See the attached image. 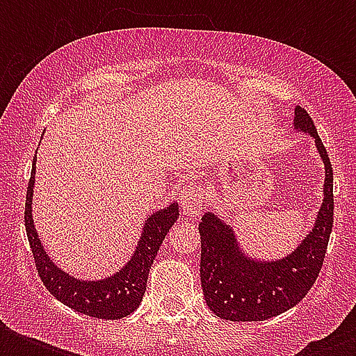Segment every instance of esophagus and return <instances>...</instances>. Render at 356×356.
<instances>
[{"instance_id":"esophagus-1","label":"esophagus","mask_w":356,"mask_h":356,"mask_svg":"<svg viewBox=\"0 0 356 356\" xmlns=\"http://www.w3.org/2000/svg\"><path fill=\"white\" fill-rule=\"evenodd\" d=\"M179 203L183 207V211L190 216H195L203 211V192L195 183H186L179 192Z\"/></svg>"}]
</instances>
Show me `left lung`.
<instances>
[{"label":"left lung","mask_w":356,"mask_h":356,"mask_svg":"<svg viewBox=\"0 0 356 356\" xmlns=\"http://www.w3.org/2000/svg\"><path fill=\"white\" fill-rule=\"evenodd\" d=\"M293 129L309 133L325 164L323 203L312 231L284 259L262 262L249 259L234 231L212 212L201 218V288L209 309L222 320L264 321L298 305L318 279L332 231V166L314 122L296 108Z\"/></svg>","instance_id":"8db88e82"}]
</instances>
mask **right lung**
<instances>
[{"label": "right lung", "mask_w": 356, "mask_h": 356, "mask_svg": "<svg viewBox=\"0 0 356 356\" xmlns=\"http://www.w3.org/2000/svg\"><path fill=\"white\" fill-rule=\"evenodd\" d=\"M36 159H33L29 188H27V203H25V231L29 238L31 251L35 259L36 270L40 275L44 286L49 290L53 298H57L70 309L81 314L99 318V320H120L133 314L136 307L142 303L145 292V282L149 275V268L161 248L162 240L177 222L179 207L172 203L166 209L153 212L144 225L140 242L133 259L123 266L118 273L102 281H83L75 279L70 273L51 262L47 257L38 234H36L31 205H33V184H35Z\"/></svg>", "instance_id": "right-lung-1"}]
</instances>
